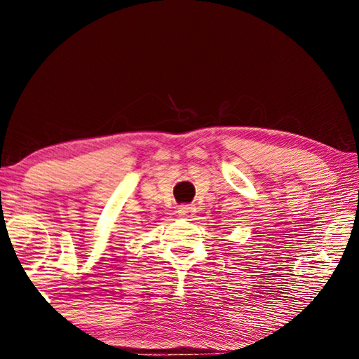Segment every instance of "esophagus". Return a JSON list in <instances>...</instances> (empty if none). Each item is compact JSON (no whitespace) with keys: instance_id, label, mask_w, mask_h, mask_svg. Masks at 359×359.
<instances>
[{"instance_id":"34e87169","label":"esophagus","mask_w":359,"mask_h":359,"mask_svg":"<svg viewBox=\"0 0 359 359\" xmlns=\"http://www.w3.org/2000/svg\"><path fill=\"white\" fill-rule=\"evenodd\" d=\"M177 212L180 217H191L194 215V207L193 205H180Z\"/></svg>"}]
</instances>
